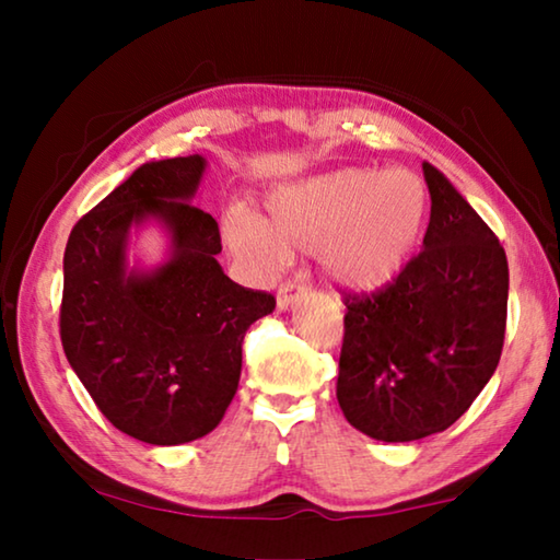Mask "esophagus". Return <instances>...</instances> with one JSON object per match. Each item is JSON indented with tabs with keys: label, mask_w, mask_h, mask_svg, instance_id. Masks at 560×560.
I'll return each instance as SVG.
<instances>
[{
	"label": "esophagus",
	"mask_w": 560,
	"mask_h": 560,
	"mask_svg": "<svg viewBox=\"0 0 560 560\" xmlns=\"http://www.w3.org/2000/svg\"><path fill=\"white\" fill-rule=\"evenodd\" d=\"M303 293H306V287H301V283H296V281H287V283H281L279 287V293H277V303H279V308L281 311H287L291 303H293V299H299V296H303Z\"/></svg>",
	"instance_id": "esophagus-1"
}]
</instances>
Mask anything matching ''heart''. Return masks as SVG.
Listing matches in <instances>:
<instances>
[{
  "mask_svg": "<svg viewBox=\"0 0 560 560\" xmlns=\"http://www.w3.org/2000/svg\"><path fill=\"white\" fill-rule=\"evenodd\" d=\"M269 220L226 212L230 249L257 271L277 269L289 249H316L328 279L350 291H377L410 261L430 212L424 179L405 167H340L279 187Z\"/></svg>",
  "mask_w": 560,
  "mask_h": 560,
  "instance_id": "obj_1",
  "label": "heart"
}]
</instances>
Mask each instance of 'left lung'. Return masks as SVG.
<instances>
[{"instance_id":"1","label":"left lung","mask_w":560,"mask_h":560,"mask_svg":"<svg viewBox=\"0 0 560 560\" xmlns=\"http://www.w3.org/2000/svg\"><path fill=\"white\" fill-rule=\"evenodd\" d=\"M430 224L422 252L375 293H346L336 397L381 442L447 430L494 375L506 330L504 246L438 167L422 163Z\"/></svg>"}]
</instances>
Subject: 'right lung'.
<instances>
[{
  "instance_id": "1",
  "label": "right lung",
  "mask_w": 560,
  "mask_h": 560,
  "mask_svg": "<svg viewBox=\"0 0 560 560\" xmlns=\"http://www.w3.org/2000/svg\"><path fill=\"white\" fill-rule=\"evenodd\" d=\"M205 167L202 155L140 165L75 222L63 252V353L113 428L158 447L222 422L246 328L277 306L217 261L220 226L189 205ZM148 219L168 230L171 257L150 272L128 270L129 226Z\"/></svg>"
}]
</instances>
